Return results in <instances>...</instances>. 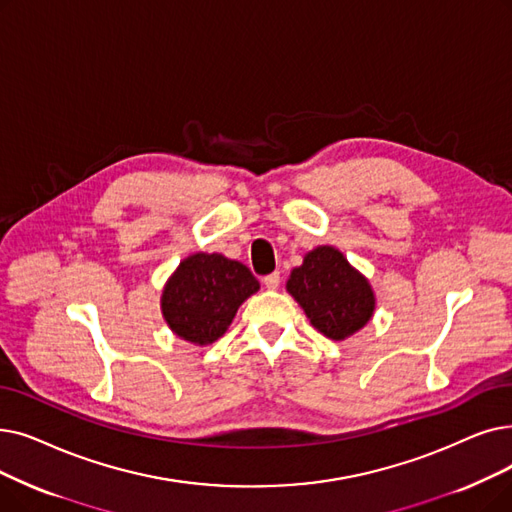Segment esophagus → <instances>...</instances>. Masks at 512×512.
<instances>
[{
    "label": "esophagus",
    "mask_w": 512,
    "mask_h": 512,
    "mask_svg": "<svg viewBox=\"0 0 512 512\" xmlns=\"http://www.w3.org/2000/svg\"><path fill=\"white\" fill-rule=\"evenodd\" d=\"M263 284H265V288H270V291H276V288L280 286V274L274 272V274L263 276Z\"/></svg>",
    "instance_id": "obj_1"
}]
</instances>
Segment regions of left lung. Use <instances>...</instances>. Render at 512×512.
<instances>
[{
	"mask_svg": "<svg viewBox=\"0 0 512 512\" xmlns=\"http://www.w3.org/2000/svg\"><path fill=\"white\" fill-rule=\"evenodd\" d=\"M286 291L303 307L311 326L332 341L351 337L374 314L370 282L335 247L309 251L291 272Z\"/></svg>",
	"mask_w": 512,
	"mask_h": 512,
	"instance_id": "8db88e82",
	"label": "left lung"
}]
</instances>
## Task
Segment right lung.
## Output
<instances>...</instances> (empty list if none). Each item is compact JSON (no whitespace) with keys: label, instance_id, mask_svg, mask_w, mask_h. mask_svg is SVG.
Listing matches in <instances>:
<instances>
[{"label":"right lung","instance_id":"1","mask_svg":"<svg viewBox=\"0 0 512 512\" xmlns=\"http://www.w3.org/2000/svg\"><path fill=\"white\" fill-rule=\"evenodd\" d=\"M257 291L259 282L247 265L219 253H194L163 288V318L180 339L209 345L224 335L238 307Z\"/></svg>","mask_w":512,"mask_h":512}]
</instances>
